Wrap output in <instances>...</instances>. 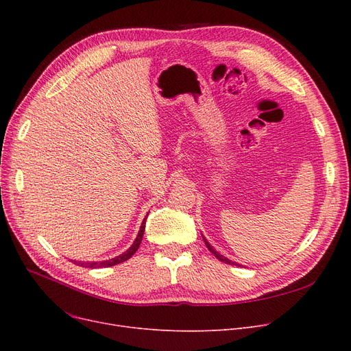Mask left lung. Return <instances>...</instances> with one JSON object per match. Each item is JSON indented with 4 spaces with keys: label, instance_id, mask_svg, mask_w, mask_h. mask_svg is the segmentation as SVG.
<instances>
[{
    "label": "left lung",
    "instance_id": "1",
    "mask_svg": "<svg viewBox=\"0 0 351 351\" xmlns=\"http://www.w3.org/2000/svg\"><path fill=\"white\" fill-rule=\"evenodd\" d=\"M204 241H205V245H206V247L210 250V253L215 256V257H217V259L220 261V262H223V263H226V265H234V266H237V263H234V262H232V261H229L228 259V257H225L223 254H220V253H217L210 245H209V242L206 241V239L204 237ZM239 266H241V265H239Z\"/></svg>",
    "mask_w": 351,
    "mask_h": 351
}]
</instances>
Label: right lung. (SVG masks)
<instances>
[{"label": "right lung", "instance_id": "1", "mask_svg": "<svg viewBox=\"0 0 351 351\" xmlns=\"http://www.w3.org/2000/svg\"><path fill=\"white\" fill-rule=\"evenodd\" d=\"M146 217H147V215H146ZM146 217L143 219V222H142V225H141V229H139V232H138V236H136V239H135V242L132 243V246L129 247L125 253H122V254H119V256L114 257V259L104 261V262H86V263H85V262H77V261H73V263L78 265V266H82V267L97 269V267H110V266H115V265H119V263H122V262L128 261L129 257H132V256H134V253L139 249V245H141V242H142V237H143V232H145Z\"/></svg>", "mask_w": 351, "mask_h": 351}]
</instances>
